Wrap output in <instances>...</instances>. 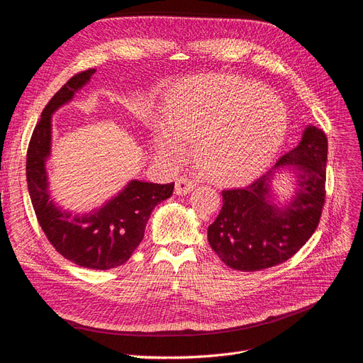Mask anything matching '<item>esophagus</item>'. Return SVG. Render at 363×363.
<instances>
[{
	"label": "esophagus",
	"mask_w": 363,
	"mask_h": 363,
	"mask_svg": "<svg viewBox=\"0 0 363 363\" xmlns=\"http://www.w3.org/2000/svg\"><path fill=\"white\" fill-rule=\"evenodd\" d=\"M195 186H196V183L192 179H189V177H180V179L176 180V194L177 195L189 194Z\"/></svg>",
	"instance_id": "1"
}]
</instances>
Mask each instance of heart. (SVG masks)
I'll list each match as a JSON object with an SVG mask.
<instances>
[{"label": "heart", "mask_w": 363, "mask_h": 363, "mask_svg": "<svg viewBox=\"0 0 363 363\" xmlns=\"http://www.w3.org/2000/svg\"><path fill=\"white\" fill-rule=\"evenodd\" d=\"M287 134V111L256 84L226 74H198L165 94L162 119L152 125L159 156L179 161L195 138V156L207 176L241 183L269 167Z\"/></svg>", "instance_id": "1"}]
</instances>
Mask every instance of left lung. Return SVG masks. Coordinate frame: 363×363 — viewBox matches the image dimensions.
I'll return each mask as SVG.
<instances>
[{"label": "left lung", "instance_id": "1", "mask_svg": "<svg viewBox=\"0 0 363 363\" xmlns=\"http://www.w3.org/2000/svg\"><path fill=\"white\" fill-rule=\"evenodd\" d=\"M328 138L308 125L298 146L244 189L222 192L223 206L208 226V242L237 271H260L291 259L318 225L325 204ZM284 169L296 177L291 200L275 205L270 183Z\"/></svg>", "mask_w": 363, "mask_h": 363}]
</instances>
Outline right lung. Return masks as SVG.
Instances as JSON below:
<instances>
[{
  "instance_id": "1",
  "label": "right lung",
  "mask_w": 363,
  "mask_h": 363,
  "mask_svg": "<svg viewBox=\"0 0 363 363\" xmlns=\"http://www.w3.org/2000/svg\"><path fill=\"white\" fill-rule=\"evenodd\" d=\"M95 71L91 68L72 76L43 110L28 146L26 182L37 220L56 252L83 268L111 269L131 257L153 208L172 195L174 183L131 180L103 207L84 214L55 204L46 169L52 149V114L69 103Z\"/></svg>"
}]
</instances>
